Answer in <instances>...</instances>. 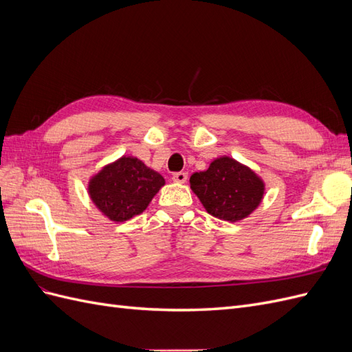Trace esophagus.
Wrapping results in <instances>:
<instances>
[{"mask_svg": "<svg viewBox=\"0 0 352 352\" xmlns=\"http://www.w3.org/2000/svg\"><path fill=\"white\" fill-rule=\"evenodd\" d=\"M172 179H173V182H176V184H185L186 179H188V173H185V172H177V173L173 175Z\"/></svg>", "mask_w": 352, "mask_h": 352, "instance_id": "obj_1", "label": "esophagus"}]
</instances>
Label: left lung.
I'll return each instance as SVG.
<instances>
[{
	"label": "left lung",
	"mask_w": 352,
	"mask_h": 352,
	"mask_svg": "<svg viewBox=\"0 0 352 352\" xmlns=\"http://www.w3.org/2000/svg\"><path fill=\"white\" fill-rule=\"evenodd\" d=\"M190 189L208 214L225 221H239L258 208L264 198V180L248 166L221 155L204 172L189 179Z\"/></svg>",
	"instance_id": "1"
}]
</instances>
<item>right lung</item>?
I'll use <instances>...</instances> for the list:
<instances>
[{
	"instance_id": "right-lung-1",
	"label": "right lung",
	"mask_w": 352,
	"mask_h": 352,
	"mask_svg": "<svg viewBox=\"0 0 352 352\" xmlns=\"http://www.w3.org/2000/svg\"><path fill=\"white\" fill-rule=\"evenodd\" d=\"M164 184L140 158L123 155L89 177L88 195L102 216L123 223L144 212Z\"/></svg>"
}]
</instances>
